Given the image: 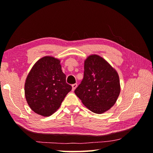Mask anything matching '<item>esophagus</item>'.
<instances>
[{
  "label": "esophagus",
  "instance_id": "1",
  "mask_svg": "<svg viewBox=\"0 0 153 153\" xmlns=\"http://www.w3.org/2000/svg\"><path fill=\"white\" fill-rule=\"evenodd\" d=\"M77 85L76 83H75V84H73L72 85H71V87H72V91H74L76 89V87H77Z\"/></svg>",
  "mask_w": 153,
  "mask_h": 153
}]
</instances>
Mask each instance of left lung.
Instances as JSON below:
<instances>
[{"label": "left lung", "instance_id": "left-lung-1", "mask_svg": "<svg viewBox=\"0 0 153 153\" xmlns=\"http://www.w3.org/2000/svg\"><path fill=\"white\" fill-rule=\"evenodd\" d=\"M75 93L91 111L102 114L114 105L120 93L118 74L97 54L84 61V76Z\"/></svg>", "mask_w": 153, "mask_h": 153}]
</instances>
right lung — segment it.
<instances>
[{"label": "right lung", "mask_w": 153, "mask_h": 153, "mask_svg": "<svg viewBox=\"0 0 153 153\" xmlns=\"http://www.w3.org/2000/svg\"><path fill=\"white\" fill-rule=\"evenodd\" d=\"M24 90L31 109L37 114L47 117L60 108L71 86L66 82L60 60L46 56L32 67L25 79Z\"/></svg>", "instance_id": "1"}]
</instances>
